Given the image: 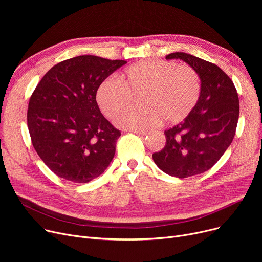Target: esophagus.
Here are the masks:
<instances>
[{"label":"esophagus","mask_w":262,"mask_h":262,"mask_svg":"<svg viewBox=\"0 0 262 262\" xmlns=\"http://www.w3.org/2000/svg\"><path fill=\"white\" fill-rule=\"evenodd\" d=\"M132 132L134 134L139 135V136H144V135L147 134V130H142V129H132Z\"/></svg>","instance_id":"1"}]
</instances>
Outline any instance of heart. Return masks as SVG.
Listing matches in <instances>:
<instances>
[{
    "label": "heart",
    "instance_id": "b5f03b06",
    "mask_svg": "<svg viewBox=\"0 0 262 262\" xmlns=\"http://www.w3.org/2000/svg\"><path fill=\"white\" fill-rule=\"evenodd\" d=\"M137 92H140L141 105L118 116V126L143 129L161 120L167 124L183 121L200 99L201 84L198 74L187 66L147 59L126 68L121 80L105 78L96 91V102L107 117L114 118L129 104L132 93Z\"/></svg>",
    "mask_w": 262,
    "mask_h": 262
}]
</instances>
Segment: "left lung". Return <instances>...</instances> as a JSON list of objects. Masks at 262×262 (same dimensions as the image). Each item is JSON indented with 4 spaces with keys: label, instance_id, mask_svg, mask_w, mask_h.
I'll return each mask as SVG.
<instances>
[{
    "label": "left lung",
    "instance_id": "8db88e82",
    "mask_svg": "<svg viewBox=\"0 0 262 262\" xmlns=\"http://www.w3.org/2000/svg\"><path fill=\"white\" fill-rule=\"evenodd\" d=\"M166 59L185 61L201 80L195 107L164 132L166 145L153 154L162 172L186 178L208 171L230 145L239 118V98L231 79L214 63L183 52L171 53Z\"/></svg>",
    "mask_w": 262,
    "mask_h": 262
}]
</instances>
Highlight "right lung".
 <instances>
[{
  "mask_svg": "<svg viewBox=\"0 0 262 262\" xmlns=\"http://www.w3.org/2000/svg\"><path fill=\"white\" fill-rule=\"evenodd\" d=\"M125 63L93 55L67 59L51 68L33 92L27 110L33 145L63 180L89 183L114 159L121 133L101 114L96 91Z\"/></svg>",
  "mask_w": 262,
  "mask_h": 262,
  "instance_id": "right-lung-1",
  "label": "right lung"
}]
</instances>
